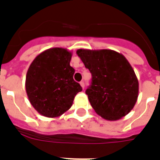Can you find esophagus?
<instances>
[{"label": "esophagus", "instance_id": "34e87169", "mask_svg": "<svg viewBox=\"0 0 160 160\" xmlns=\"http://www.w3.org/2000/svg\"><path fill=\"white\" fill-rule=\"evenodd\" d=\"M80 85H81V87H82L83 89L85 88V83H84V81H80Z\"/></svg>", "mask_w": 160, "mask_h": 160}]
</instances>
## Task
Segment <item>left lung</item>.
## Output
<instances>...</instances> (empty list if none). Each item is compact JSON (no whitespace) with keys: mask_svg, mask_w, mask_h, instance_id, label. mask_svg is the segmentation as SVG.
I'll use <instances>...</instances> for the list:
<instances>
[{"mask_svg":"<svg viewBox=\"0 0 160 160\" xmlns=\"http://www.w3.org/2000/svg\"><path fill=\"white\" fill-rule=\"evenodd\" d=\"M76 53L92 75L85 93L97 114L116 121L128 115L138 96V80L125 57L111 49H78Z\"/></svg>","mask_w":160,"mask_h":160,"instance_id":"left-lung-1","label":"left lung"}]
</instances>
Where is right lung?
Segmentation results:
<instances>
[{
    "instance_id": "obj_1",
    "label": "right lung",
    "mask_w": 160,
    "mask_h": 160,
    "mask_svg": "<svg viewBox=\"0 0 160 160\" xmlns=\"http://www.w3.org/2000/svg\"><path fill=\"white\" fill-rule=\"evenodd\" d=\"M72 53L63 48L43 51L30 64L26 75L27 95L38 112L58 118L71 107L74 98L82 91L73 76Z\"/></svg>"
}]
</instances>
